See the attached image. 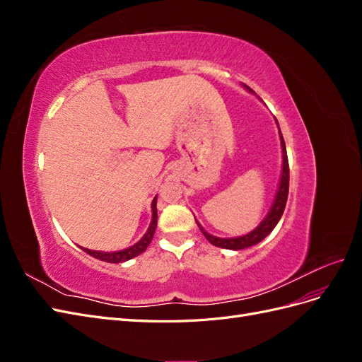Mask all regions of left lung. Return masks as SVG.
<instances>
[{
	"label": "left lung",
	"instance_id": "8db88e82",
	"mask_svg": "<svg viewBox=\"0 0 362 362\" xmlns=\"http://www.w3.org/2000/svg\"><path fill=\"white\" fill-rule=\"evenodd\" d=\"M245 89L250 93H255L254 90L247 87L246 84H243ZM276 120V117H275ZM278 125V120H276ZM278 133H279V139H281V148H282V170H281V178H279V185H278V192L275 194V199H273V204L270 206V210L267 213V216L262 218L259 222V225L252 229L250 233L240 235V237H229V238H222V237H216L208 234L205 229L199 225V222L196 221L198 226L201 228L202 234L205 235V238L210 242L211 245L217 246V247H223V249H231V250H242L250 246L258 245L261 240H264L272 231L273 228L278 225V222L281 221L282 213L286 210V204H287V198H288V181H290V169H288V158H287V149H286V141H284L282 133L278 125Z\"/></svg>",
	"mask_w": 362,
	"mask_h": 362
}]
</instances>
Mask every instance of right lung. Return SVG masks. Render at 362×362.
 <instances>
[{
	"label": "right lung",
	"mask_w": 362,
	"mask_h": 362,
	"mask_svg": "<svg viewBox=\"0 0 362 362\" xmlns=\"http://www.w3.org/2000/svg\"><path fill=\"white\" fill-rule=\"evenodd\" d=\"M157 196L154 198V201H152V221H151V225L148 228V231L145 233V235L141 237L137 243H134L133 246H129L127 249H122V250H115V252H103V250H92V249H86V247H81L86 254L92 255L93 258H98L101 261H105V262H125L131 258H134L140 254H144V252L146 250V247L149 246L152 237H154V233H156V228H157Z\"/></svg>",
	"instance_id": "1"
}]
</instances>
